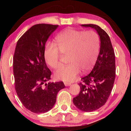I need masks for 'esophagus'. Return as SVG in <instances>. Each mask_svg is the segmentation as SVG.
I'll return each mask as SVG.
<instances>
[{"mask_svg": "<svg viewBox=\"0 0 131 131\" xmlns=\"http://www.w3.org/2000/svg\"><path fill=\"white\" fill-rule=\"evenodd\" d=\"M64 84H65V85L66 86V87H68V86H70L71 85V83L65 81V82H64Z\"/></svg>", "mask_w": 131, "mask_h": 131, "instance_id": "esophagus-1", "label": "esophagus"}]
</instances>
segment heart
Returning <instances> with one entry per match:
<instances>
[{
  "label": "heart",
  "instance_id": "heart-1",
  "mask_svg": "<svg viewBox=\"0 0 131 131\" xmlns=\"http://www.w3.org/2000/svg\"><path fill=\"white\" fill-rule=\"evenodd\" d=\"M99 50L100 39L95 31L68 28L58 35L55 43L46 44L44 55L46 63L54 69L60 67L61 54L68 55L69 64L58 70L55 77L58 80L72 81L80 72L85 73L91 69Z\"/></svg>",
  "mask_w": 131,
  "mask_h": 131
}]
</instances>
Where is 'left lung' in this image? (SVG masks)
<instances>
[{
    "mask_svg": "<svg viewBox=\"0 0 131 131\" xmlns=\"http://www.w3.org/2000/svg\"><path fill=\"white\" fill-rule=\"evenodd\" d=\"M97 32L101 46L96 63L90 73L81 79L80 91L73 99L74 105L83 112H91L105 105L112 91L116 77L115 55L108 35L99 26L85 24Z\"/></svg>",
    "mask_w": 131,
    "mask_h": 131,
    "instance_id": "left-lung-1",
    "label": "left lung"
}]
</instances>
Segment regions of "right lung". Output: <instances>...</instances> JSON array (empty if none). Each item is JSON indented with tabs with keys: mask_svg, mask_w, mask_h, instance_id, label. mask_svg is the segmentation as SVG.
<instances>
[{
	"mask_svg": "<svg viewBox=\"0 0 131 131\" xmlns=\"http://www.w3.org/2000/svg\"><path fill=\"white\" fill-rule=\"evenodd\" d=\"M58 25L32 26L18 40L13 58L15 91L25 107L35 113H44L53 107L63 81L48 83L51 72L44 58L45 44Z\"/></svg>",
	"mask_w": 131,
	"mask_h": 131,
	"instance_id": "add662e5",
	"label": "right lung"
}]
</instances>
